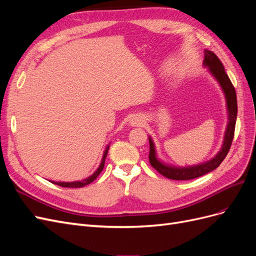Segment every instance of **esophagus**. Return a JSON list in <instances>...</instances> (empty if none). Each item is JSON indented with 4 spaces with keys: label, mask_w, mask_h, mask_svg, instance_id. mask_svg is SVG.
Returning <instances> with one entry per match:
<instances>
[{
    "label": "esophagus",
    "mask_w": 256,
    "mask_h": 256,
    "mask_svg": "<svg viewBox=\"0 0 256 256\" xmlns=\"http://www.w3.org/2000/svg\"><path fill=\"white\" fill-rule=\"evenodd\" d=\"M130 125L134 127H142L145 125V118L142 115H134L132 118H130Z\"/></svg>",
    "instance_id": "esophagus-1"
}]
</instances>
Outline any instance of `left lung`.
Returning <instances> with one entry per match:
<instances>
[{
	"mask_svg": "<svg viewBox=\"0 0 256 256\" xmlns=\"http://www.w3.org/2000/svg\"><path fill=\"white\" fill-rule=\"evenodd\" d=\"M204 60L203 65L204 67L208 68V72L212 74V76L216 80L221 86L224 96L226 100V109H228V126L226 134H224V140L221 150L216 156L209 161L204 162V164H200L196 166H173L160 161L157 158L156 154V147H154V141L150 136H148L150 140V162L154 168L170 180H189L193 178H198L200 176H203L209 172L214 171L218 168L221 162L226 157V154L230 148L232 142L234 138L235 132V125H236V118H237V97L235 88L232 84L226 72L221 60L212 51L205 50L204 51Z\"/></svg>",
	"mask_w": 256,
	"mask_h": 256,
	"instance_id": "1",
	"label": "left lung"
}]
</instances>
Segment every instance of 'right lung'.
I'll return each instance as SVG.
<instances>
[{
  "label": "right lung",
  "mask_w": 256,
  "mask_h": 256,
  "mask_svg": "<svg viewBox=\"0 0 256 256\" xmlns=\"http://www.w3.org/2000/svg\"><path fill=\"white\" fill-rule=\"evenodd\" d=\"M109 147H110V145H106V150H104V156H102V162H100V166H98V168L94 172V174L90 175V177L85 178V180H83L72 182H53L54 184L60 186V187H65V188H81V187H84V186H86V184H90L92 182H94V180H96V178H97V176H98L100 173H102V171L104 170V161H106V158L108 150H109Z\"/></svg>",
  "instance_id": "right-lung-1"
}]
</instances>
